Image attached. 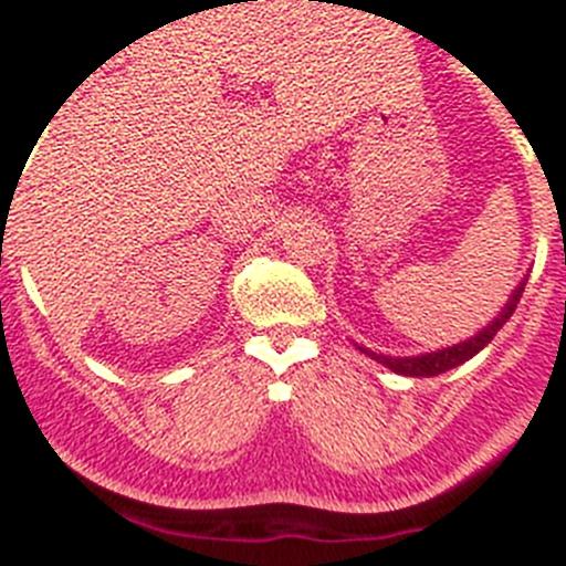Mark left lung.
Returning a JSON list of instances; mask_svg holds the SVG:
<instances>
[{"mask_svg": "<svg viewBox=\"0 0 566 566\" xmlns=\"http://www.w3.org/2000/svg\"><path fill=\"white\" fill-rule=\"evenodd\" d=\"M524 284H527V276L518 282V287L513 290L511 298H507V304L502 307V313L496 315V318L488 324V327H482L480 333L471 335V338L460 340V344L454 346H442V349H437V353H426V355H409V358H391V355H380V353H371V349H366V346H358L360 353L369 355L371 360H378V364H384L386 369H391L395 375H406V378H434V375H442V371L454 369V366L465 364V360H471L473 355L480 353V349H485L488 344L493 340V335L499 333V329L505 327V321L511 318L513 310H516L518 298H522L524 293Z\"/></svg>", "mask_w": 566, "mask_h": 566, "instance_id": "obj_1", "label": "left lung"}]
</instances>
